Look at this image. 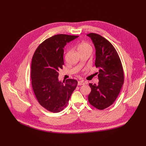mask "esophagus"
Instances as JSON below:
<instances>
[{"instance_id":"1","label":"esophagus","mask_w":146,"mask_h":146,"mask_svg":"<svg viewBox=\"0 0 146 146\" xmlns=\"http://www.w3.org/2000/svg\"><path fill=\"white\" fill-rule=\"evenodd\" d=\"M85 83L82 81H78V86H81V85H84Z\"/></svg>"}]
</instances>
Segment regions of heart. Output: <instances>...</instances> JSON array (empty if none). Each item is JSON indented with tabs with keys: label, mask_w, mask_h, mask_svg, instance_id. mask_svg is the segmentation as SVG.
<instances>
[{
	"label": "heart",
	"mask_w": 146,
	"mask_h": 146,
	"mask_svg": "<svg viewBox=\"0 0 146 146\" xmlns=\"http://www.w3.org/2000/svg\"><path fill=\"white\" fill-rule=\"evenodd\" d=\"M78 50L80 52L87 50H92V47L90 44L87 42H81L77 46Z\"/></svg>",
	"instance_id": "heart-1"
}]
</instances>
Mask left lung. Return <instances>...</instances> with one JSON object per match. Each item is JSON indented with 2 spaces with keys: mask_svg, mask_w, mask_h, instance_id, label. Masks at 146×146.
Masks as SVG:
<instances>
[{
  "mask_svg": "<svg viewBox=\"0 0 146 146\" xmlns=\"http://www.w3.org/2000/svg\"><path fill=\"white\" fill-rule=\"evenodd\" d=\"M87 36L95 46V65L99 69L98 84H89L91 91L88 101L95 108L103 110L111 106L118 96L124 81L123 70L119 55L109 41L94 33Z\"/></svg>",
  "mask_w": 146,
  "mask_h": 146,
  "instance_id": "obj_1",
  "label": "left lung"
}]
</instances>
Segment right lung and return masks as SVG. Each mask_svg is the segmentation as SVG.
I'll return each instance as SVG.
<instances>
[{"label": "right lung", "mask_w": 146, "mask_h": 146, "mask_svg": "<svg viewBox=\"0 0 146 146\" xmlns=\"http://www.w3.org/2000/svg\"><path fill=\"white\" fill-rule=\"evenodd\" d=\"M77 37L54 35L41 43L32 57L31 83L34 94L40 105L51 112L64 110L77 86L76 80L67 79L64 84L58 78L59 69L64 65V48Z\"/></svg>", "instance_id": "obj_1"}]
</instances>
